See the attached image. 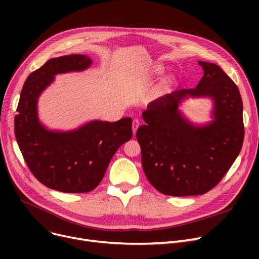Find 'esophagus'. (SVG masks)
<instances>
[{
	"label": "esophagus",
	"instance_id": "obj_1",
	"mask_svg": "<svg viewBox=\"0 0 259 259\" xmlns=\"http://www.w3.org/2000/svg\"><path fill=\"white\" fill-rule=\"evenodd\" d=\"M139 126H140V120L139 119H133V121H132V130H133V134H135V132H137V130H138V128H139Z\"/></svg>",
	"mask_w": 259,
	"mask_h": 259
}]
</instances>
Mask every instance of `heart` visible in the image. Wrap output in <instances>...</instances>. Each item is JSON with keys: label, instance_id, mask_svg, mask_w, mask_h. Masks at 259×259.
<instances>
[{"label": "heart", "instance_id": "obj_1", "mask_svg": "<svg viewBox=\"0 0 259 259\" xmlns=\"http://www.w3.org/2000/svg\"><path fill=\"white\" fill-rule=\"evenodd\" d=\"M162 71H164V69H162V67L159 66V65H156L152 68V74L153 75H159L162 73Z\"/></svg>", "mask_w": 259, "mask_h": 259}]
</instances>
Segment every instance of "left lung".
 Masks as SVG:
<instances>
[{
  "label": "left lung",
  "instance_id": "obj_1",
  "mask_svg": "<svg viewBox=\"0 0 259 259\" xmlns=\"http://www.w3.org/2000/svg\"><path fill=\"white\" fill-rule=\"evenodd\" d=\"M203 75L194 89L175 90L147 106L137 131L148 181L170 196L205 194L221 182L243 142L239 90L220 66L198 61ZM212 101L211 120L195 124L180 111L185 99Z\"/></svg>",
  "mask_w": 259,
  "mask_h": 259
}]
</instances>
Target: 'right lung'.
Segmentation results:
<instances>
[{"label": "right lung", "instance_id": "1", "mask_svg": "<svg viewBox=\"0 0 259 259\" xmlns=\"http://www.w3.org/2000/svg\"><path fill=\"white\" fill-rule=\"evenodd\" d=\"M92 60L69 54L47 61L25 80L15 133L27 166L38 182L65 193L92 191L102 182L117 149L132 138V119L90 120L69 131L52 130L39 120L37 103L57 74L84 71Z\"/></svg>", "mask_w": 259, "mask_h": 259}]
</instances>
